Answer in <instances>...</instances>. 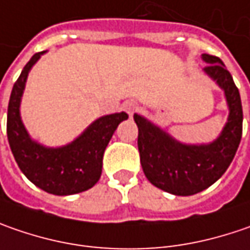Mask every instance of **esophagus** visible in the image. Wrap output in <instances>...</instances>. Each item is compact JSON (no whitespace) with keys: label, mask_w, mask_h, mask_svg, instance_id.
<instances>
[{"label":"esophagus","mask_w":250,"mask_h":250,"mask_svg":"<svg viewBox=\"0 0 250 250\" xmlns=\"http://www.w3.org/2000/svg\"><path fill=\"white\" fill-rule=\"evenodd\" d=\"M123 107H125V110L127 113L130 114V116H133L137 112V109H138V104L134 101H125V104H123Z\"/></svg>","instance_id":"34e87169"}]
</instances>
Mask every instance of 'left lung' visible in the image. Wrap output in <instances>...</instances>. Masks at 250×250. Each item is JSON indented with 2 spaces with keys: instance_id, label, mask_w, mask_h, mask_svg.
<instances>
[{
  "instance_id": "8db88e82",
  "label": "left lung",
  "mask_w": 250,
  "mask_h": 250,
  "mask_svg": "<svg viewBox=\"0 0 250 250\" xmlns=\"http://www.w3.org/2000/svg\"><path fill=\"white\" fill-rule=\"evenodd\" d=\"M204 72L221 88L228 104V119L221 134L208 144H185L141 114H134L138 127V151L146 179L155 188L175 196H191L210 188L232 162L242 137L241 95L215 56L203 54Z\"/></svg>"
}]
</instances>
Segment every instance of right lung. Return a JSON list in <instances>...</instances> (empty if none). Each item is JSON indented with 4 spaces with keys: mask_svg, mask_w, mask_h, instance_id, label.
Returning <instances> with one entry per match:
<instances>
[{
    "mask_svg": "<svg viewBox=\"0 0 250 250\" xmlns=\"http://www.w3.org/2000/svg\"><path fill=\"white\" fill-rule=\"evenodd\" d=\"M46 51L36 53L14 83L6 119L11 151L23 175L42 190L70 196L91 189L102 175V159L117 125L128 119L125 112L106 114L88 125L74 141L62 146H46L29 136L21 117V101L32 67Z\"/></svg>",
    "mask_w": 250,
    "mask_h": 250,
    "instance_id": "obj_1",
    "label": "right lung"
}]
</instances>
